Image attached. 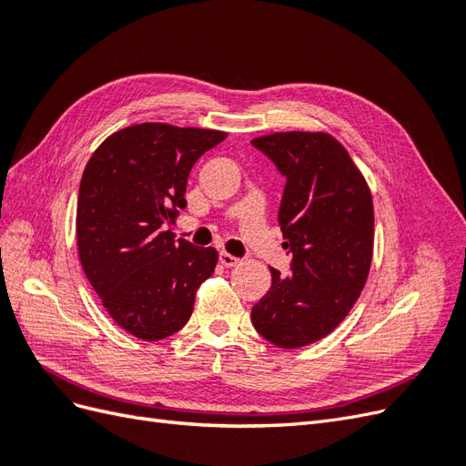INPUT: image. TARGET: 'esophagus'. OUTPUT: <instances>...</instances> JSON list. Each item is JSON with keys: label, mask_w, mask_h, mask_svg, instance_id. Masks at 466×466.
Listing matches in <instances>:
<instances>
[{"label": "esophagus", "mask_w": 466, "mask_h": 466, "mask_svg": "<svg viewBox=\"0 0 466 466\" xmlns=\"http://www.w3.org/2000/svg\"><path fill=\"white\" fill-rule=\"evenodd\" d=\"M219 262H221L223 266H228V268H233V266H238V264H241V258H237V257L229 255V252H225V250H221V252H219Z\"/></svg>", "instance_id": "34e87169"}]
</instances>
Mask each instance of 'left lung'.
<instances>
[{
    "label": "left lung",
    "mask_w": 466,
    "mask_h": 466,
    "mask_svg": "<svg viewBox=\"0 0 466 466\" xmlns=\"http://www.w3.org/2000/svg\"><path fill=\"white\" fill-rule=\"evenodd\" d=\"M286 177L278 221L291 274L252 307L255 329L278 348L329 336L358 301L373 260L375 216L368 180L327 132H276L252 139Z\"/></svg>",
    "instance_id": "8db88e82"
}]
</instances>
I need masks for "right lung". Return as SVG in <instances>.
Here are the masks:
<instances>
[{
	"label": "right lung",
	"mask_w": 466,
	"mask_h": 466,
	"mask_svg": "<svg viewBox=\"0 0 466 466\" xmlns=\"http://www.w3.org/2000/svg\"><path fill=\"white\" fill-rule=\"evenodd\" d=\"M228 137L219 130L144 122L108 136L81 177L77 252L89 284L120 329L157 342L188 322L218 250L178 238L192 165Z\"/></svg>",
	"instance_id": "obj_1"
}]
</instances>
